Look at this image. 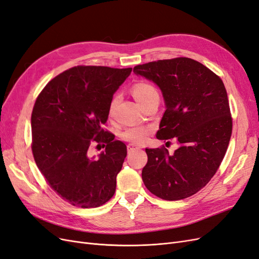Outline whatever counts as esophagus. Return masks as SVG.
<instances>
[{"instance_id": "1", "label": "esophagus", "mask_w": 259, "mask_h": 259, "mask_svg": "<svg viewBox=\"0 0 259 259\" xmlns=\"http://www.w3.org/2000/svg\"><path fill=\"white\" fill-rule=\"evenodd\" d=\"M138 147L136 146V145H134V144H130V145H127V151L128 152H132L133 150H134V149H137Z\"/></svg>"}]
</instances>
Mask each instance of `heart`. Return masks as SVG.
Here are the masks:
<instances>
[{
  "label": "heart",
  "mask_w": 259,
  "mask_h": 259,
  "mask_svg": "<svg viewBox=\"0 0 259 259\" xmlns=\"http://www.w3.org/2000/svg\"><path fill=\"white\" fill-rule=\"evenodd\" d=\"M133 95L136 100L140 104V106L146 104L147 101L153 99H159L160 94L156 90L154 85L147 83V82H138L133 86ZM116 101V97L111 101L110 109L114 107ZM152 128L149 126H144V125H135V126H130L122 133V138L126 142L133 144H143L145 143L148 136L151 134Z\"/></svg>",
  "instance_id": "b5f03b06"
}]
</instances>
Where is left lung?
Segmentation results:
<instances>
[{"label":"left lung","mask_w":259,"mask_h":259,"mask_svg":"<svg viewBox=\"0 0 259 259\" xmlns=\"http://www.w3.org/2000/svg\"><path fill=\"white\" fill-rule=\"evenodd\" d=\"M134 72L162 91L166 110L156 138H176L179 148L146 149L142 177L147 189L166 201L183 200L205 187L228 148L232 117L221 77L187 57L138 65Z\"/></svg>","instance_id":"8db88e82"}]
</instances>
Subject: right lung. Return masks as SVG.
I'll return each mask as SVG.
<instances>
[{
  "label": "right lung",
  "instance_id": "1",
  "mask_svg": "<svg viewBox=\"0 0 259 259\" xmlns=\"http://www.w3.org/2000/svg\"><path fill=\"white\" fill-rule=\"evenodd\" d=\"M132 68H70L38 94L31 114L32 149L46 183L73 206L98 207L115 191L126 146L104 128L114 92ZM105 152L91 158L93 144Z\"/></svg>",
  "mask_w": 259,
  "mask_h": 259
}]
</instances>
